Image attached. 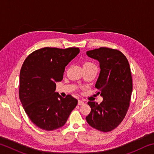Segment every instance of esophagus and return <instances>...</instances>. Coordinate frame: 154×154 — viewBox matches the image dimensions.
I'll use <instances>...</instances> for the list:
<instances>
[{
    "label": "esophagus",
    "instance_id": "esophagus-1",
    "mask_svg": "<svg viewBox=\"0 0 154 154\" xmlns=\"http://www.w3.org/2000/svg\"><path fill=\"white\" fill-rule=\"evenodd\" d=\"M78 105H84V102H83V101L82 100H78Z\"/></svg>",
    "mask_w": 154,
    "mask_h": 154
}]
</instances>
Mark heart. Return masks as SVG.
Returning <instances> with one entry per match:
<instances>
[{
  "mask_svg": "<svg viewBox=\"0 0 154 154\" xmlns=\"http://www.w3.org/2000/svg\"><path fill=\"white\" fill-rule=\"evenodd\" d=\"M91 64H94L91 62H85L84 64H83V66H85V65H91Z\"/></svg>",
  "mask_w": 154,
  "mask_h": 154,
  "instance_id": "b5f03b06",
  "label": "heart"
}]
</instances>
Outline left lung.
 <instances>
[{
  "label": "left lung",
  "instance_id": "obj_1",
  "mask_svg": "<svg viewBox=\"0 0 154 154\" xmlns=\"http://www.w3.org/2000/svg\"><path fill=\"white\" fill-rule=\"evenodd\" d=\"M100 62V72L95 87L103 97L102 103L89 101L86 121L94 128L110 132L123 121L130 106L132 79L128 61L120 51L100 48L86 52Z\"/></svg>",
  "mask_w": 154,
  "mask_h": 154
}]
</instances>
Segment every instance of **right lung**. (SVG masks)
Masks as SVG:
<instances>
[{
    "instance_id": "1",
    "label": "right lung",
    "mask_w": 154,
    "mask_h": 154,
    "mask_svg": "<svg viewBox=\"0 0 154 154\" xmlns=\"http://www.w3.org/2000/svg\"><path fill=\"white\" fill-rule=\"evenodd\" d=\"M79 53L77 48L46 47L32 52L23 63L19 97L28 118L39 128L51 131L63 126L77 106L76 98H62L55 90L65 66Z\"/></svg>"
}]
</instances>
